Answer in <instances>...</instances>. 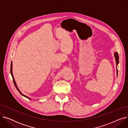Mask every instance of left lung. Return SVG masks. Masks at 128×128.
Listing matches in <instances>:
<instances>
[{"label":"left lung","mask_w":128,"mask_h":128,"mask_svg":"<svg viewBox=\"0 0 128 128\" xmlns=\"http://www.w3.org/2000/svg\"><path fill=\"white\" fill-rule=\"evenodd\" d=\"M115 59H116V64H117V66L118 64L119 63V56H118V54L117 52H115ZM117 74L118 75V70L117 68Z\"/></svg>","instance_id":"obj_1"}]
</instances>
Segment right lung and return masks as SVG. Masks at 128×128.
<instances>
[{
	"mask_svg": "<svg viewBox=\"0 0 128 128\" xmlns=\"http://www.w3.org/2000/svg\"><path fill=\"white\" fill-rule=\"evenodd\" d=\"M10 72H11V75H12V79H13V82H14V85H15V86H16V89L18 90V92H20V93L21 94H22L23 96H25V97H26V98H28V99H30V98L29 97H28V96H25V95L23 94H22V93L21 92V91H20L19 90V89H18V86H16V83L15 80H14V77H13V74H12V62H11V69H10Z\"/></svg>",
	"mask_w": 128,
	"mask_h": 128,
	"instance_id": "1",
	"label": "right lung"
}]
</instances>
